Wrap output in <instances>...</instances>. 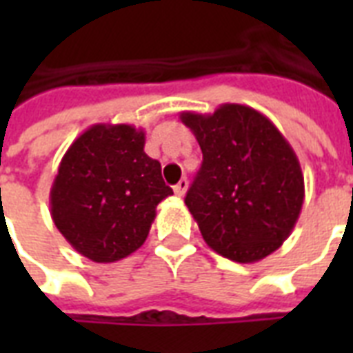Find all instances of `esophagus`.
<instances>
[{
    "label": "esophagus",
    "instance_id": "esophagus-1",
    "mask_svg": "<svg viewBox=\"0 0 353 353\" xmlns=\"http://www.w3.org/2000/svg\"><path fill=\"white\" fill-rule=\"evenodd\" d=\"M187 188H188V181L183 177L181 181L177 183L176 187H174V192L177 194V196H185V192H187Z\"/></svg>",
    "mask_w": 353,
    "mask_h": 353
}]
</instances>
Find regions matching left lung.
<instances>
[{"label":"left lung","mask_w":353,"mask_h":353,"mask_svg":"<svg viewBox=\"0 0 353 353\" xmlns=\"http://www.w3.org/2000/svg\"><path fill=\"white\" fill-rule=\"evenodd\" d=\"M179 119L203 152L185 205L205 243L238 263L269 256L290 238L304 203L295 150L265 115L243 104Z\"/></svg>","instance_id":"obj_1"}]
</instances>
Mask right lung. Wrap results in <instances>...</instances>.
Segmentation results:
<instances>
[{
    "instance_id": "1",
    "label": "right lung",
    "mask_w": 353,
    "mask_h": 353,
    "mask_svg": "<svg viewBox=\"0 0 353 353\" xmlns=\"http://www.w3.org/2000/svg\"><path fill=\"white\" fill-rule=\"evenodd\" d=\"M161 163L132 124H93L63 154L49 205L69 245L97 263L130 256L148 238L155 209L172 196Z\"/></svg>"
}]
</instances>
